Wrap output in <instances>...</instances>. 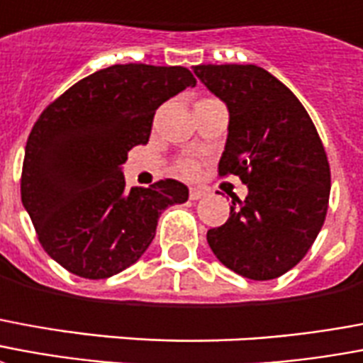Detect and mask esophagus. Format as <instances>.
Wrapping results in <instances>:
<instances>
[{
    "label": "esophagus",
    "mask_w": 363,
    "mask_h": 363,
    "mask_svg": "<svg viewBox=\"0 0 363 363\" xmlns=\"http://www.w3.org/2000/svg\"><path fill=\"white\" fill-rule=\"evenodd\" d=\"M206 194H208L206 189H190V200H200Z\"/></svg>",
    "instance_id": "esophagus-1"
}]
</instances>
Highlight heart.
<instances>
[{
  "label": "heart",
  "mask_w": 363,
  "mask_h": 363,
  "mask_svg": "<svg viewBox=\"0 0 363 363\" xmlns=\"http://www.w3.org/2000/svg\"><path fill=\"white\" fill-rule=\"evenodd\" d=\"M179 169H181L184 174L194 177V174L198 173V163H196V161H182L181 165H179Z\"/></svg>",
  "instance_id": "b5f03b06"
}]
</instances>
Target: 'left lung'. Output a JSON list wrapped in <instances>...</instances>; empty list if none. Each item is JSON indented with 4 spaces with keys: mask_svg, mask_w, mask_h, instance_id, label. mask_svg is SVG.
<instances>
[{
    "mask_svg": "<svg viewBox=\"0 0 363 363\" xmlns=\"http://www.w3.org/2000/svg\"><path fill=\"white\" fill-rule=\"evenodd\" d=\"M194 74L229 109L219 174L248 186L230 216L208 230L225 267L254 281L284 275L308 254L323 227L331 171L304 106L257 65H196Z\"/></svg>",
    "mask_w": 363,
    "mask_h": 363,
    "instance_id": "8db88e82",
    "label": "left lung"
}]
</instances>
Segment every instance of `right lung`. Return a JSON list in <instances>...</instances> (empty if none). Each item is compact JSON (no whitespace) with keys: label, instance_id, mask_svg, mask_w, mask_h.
Segmentation results:
<instances>
[{"label":"right lung","instance_id":"add662e5","mask_svg":"<svg viewBox=\"0 0 363 363\" xmlns=\"http://www.w3.org/2000/svg\"><path fill=\"white\" fill-rule=\"evenodd\" d=\"M196 86L184 67L111 65L45 107L24 147L21 198L40 244L67 271L107 279L136 264L161 211L189 200L165 179L125 189L121 165L146 144L155 109Z\"/></svg>","mask_w":363,"mask_h":363}]
</instances>
